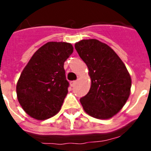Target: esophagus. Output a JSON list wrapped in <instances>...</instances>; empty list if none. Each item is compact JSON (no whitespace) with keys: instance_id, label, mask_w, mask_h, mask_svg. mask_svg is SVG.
Masks as SVG:
<instances>
[{"instance_id":"obj_1","label":"esophagus","mask_w":151,"mask_h":151,"mask_svg":"<svg viewBox=\"0 0 151 151\" xmlns=\"http://www.w3.org/2000/svg\"><path fill=\"white\" fill-rule=\"evenodd\" d=\"M77 84V81H70V86L71 87H73L74 85Z\"/></svg>"}]
</instances>
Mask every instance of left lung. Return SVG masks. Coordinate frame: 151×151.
<instances>
[{
  "instance_id": "obj_1",
  "label": "left lung",
  "mask_w": 151,
  "mask_h": 151,
  "mask_svg": "<svg viewBox=\"0 0 151 151\" xmlns=\"http://www.w3.org/2000/svg\"><path fill=\"white\" fill-rule=\"evenodd\" d=\"M74 47L92 80L89 92L80 99L84 110L98 119L112 117L130 95L132 80L126 66L112 48L96 39L81 40Z\"/></svg>"
}]
</instances>
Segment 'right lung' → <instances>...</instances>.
I'll use <instances>...</instances> for the list:
<instances>
[{
	"instance_id": "right-lung-1",
	"label": "right lung",
	"mask_w": 151,
	"mask_h": 151,
	"mask_svg": "<svg viewBox=\"0 0 151 151\" xmlns=\"http://www.w3.org/2000/svg\"><path fill=\"white\" fill-rule=\"evenodd\" d=\"M72 45L48 42L37 51L18 81L16 93L24 111L37 120L59 112L68 92L64 62L73 53Z\"/></svg>"
}]
</instances>
